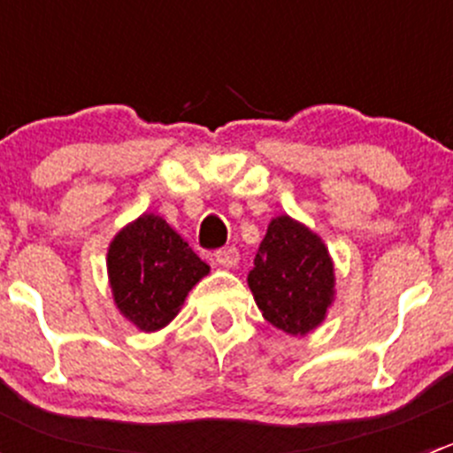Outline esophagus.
<instances>
[{
    "instance_id": "34e87169",
    "label": "esophagus",
    "mask_w": 453,
    "mask_h": 453,
    "mask_svg": "<svg viewBox=\"0 0 453 453\" xmlns=\"http://www.w3.org/2000/svg\"><path fill=\"white\" fill-rule=\"evenodd\" d=\"M214 260H217V263L221 265V267H226V269L236 267V263H239V250H236V248L219 250V252L214 254Z\"/></svg>"
}]
</instances>
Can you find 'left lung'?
I'll return each instance as SVG.
<instances>
[{
    "label": "left lung",
    "instance_id": "left-lung-1",
    "mask_svg": "<svg viewBox=\"0 0 453 453\" xmlns=\"http://www.w3.org/2000/svg\"><path fill=\"white\" fill-rule=\"evenodd\" d=\"M263 318L289 335H307L335 298V269L324 241L291 217L272 219L248 276Z\"/></svg>",
    "mask_w": 453,
    "mask_h": 453
}]
</instances>
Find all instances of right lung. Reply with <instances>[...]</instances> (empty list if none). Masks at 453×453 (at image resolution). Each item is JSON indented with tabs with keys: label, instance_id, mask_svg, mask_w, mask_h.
<instances>
[{
	"label": "right lung",
	"instance_id": "add662e5",
	"mask_svg": "<svg viewBox=\"0 0 453 453\" xmlns=\"http://www.w3.org/2000/svg\"><path fill=\"white\" fill-rule=\"evenodd\" d=\"M113 303L140 331L166 326L210 267L157 214H142L113 236L107 252Z\"/></svg>",
	"mask_w": 453,
	"mask_h": 453
}]
</instances>
